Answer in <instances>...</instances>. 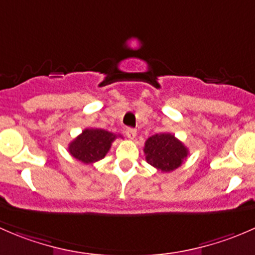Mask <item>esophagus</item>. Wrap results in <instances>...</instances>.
Listing matches in <instances>:
<instances>
[{
    "label": "esophagus",
    "instance_id": "1",
    "mask_svg": "<svg viewBox=\"0 0 255 255\" xmlns=\"http://www.w3.org/2000/svg\"><path fill=\"white\" fill-rule=\"evenodd\" d=\"M125 133H126V135L129 138V139H134L135 135H137V129H135V128L128 127V128H126Z\"/></svg>",
    "mask_w": 255,
    "mask_h": 255
}]
</instances>
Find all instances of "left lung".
<instances>
[{"mask_svg":"<svg viewBox=\"0 0 255 255\" xmlns=\"http://www.w3.org/2000/svg\"><path fill=\"white\" fill-rule=\"evenodd\" d=\"M144 154L148 164L163 173H169L181 165L189 150L171 133H158L145 140Z\"/></svg>","mask_w":255,"mask_h":255,"instance_id":"1","label":"left lung"}]
</instances>
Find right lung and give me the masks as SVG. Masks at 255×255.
<instances>
[{"label":"right lung","instance_id":"obj_1","mask_svg":"<svg viewBox=\"0 0 255 255\" xmlns=\"http://www.w3.org/2000/svg\"><path fill=\"white\" fill-rule=\"evenodd\" d=\"M117 137L101 128H86L69 144V153L84 164H92L101 160L109 153L112 142Z\"/></svg>","mask_w":255,"mask_h":255}]
</instances>
